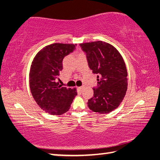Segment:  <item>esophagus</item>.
Returning <instances> with one entry per match:
<instances>
[{"mask_svg": "<svg viewBox=\"0 0 160 160\" xmlns=\"http://www.w3.org/2000/svg\"><path fill=\"white\" fill-rule=\"evenodd\" d=\"M82 88H83V87H82V86L79 87V88H78V90H79L81 92V91H82Z\"/></svg>", "mask_w": 160, "mask_h": 160, "instance_id": "1", "label": "esophagus"}]
</instances>
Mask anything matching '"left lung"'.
Returning a JSON list of instances; mask_svg holds the SVG:
<instances>
[{"instance_id": "left-lung-1", "label": "left lung", "mask_w": 160, "mask_h": 160, "mask_svg": "<svg viewBox=\"0 0 160 160\" xmlns=\"http://www.w3.org/2000/svg\"><path fill=\"white\" fill-rule=\"evenodd\" d=\"M79 46L98 81L93 88V97L88 100V107L99 113L112 112L123 101L128 86V73L122 56L112 45L102 41Z\"/></svg>"}]
</instances>
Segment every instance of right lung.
I'll return each instance as SVG.
<instances>
[{
    "mask_svg": "<svg viewBox=\"0 0 160 160\" xmlns=\"http://www.w3.org/2000/svg\"><path fill=\"white\" fill-rule=\"evenodd\" d=\"M77 44H55L47 46L32 61L29 87L37 104L51 115H61L69 110L76 89L59 85V72L63 69L65 56L72 53Z\"/></svg>",
    "mask_w": 160,
    "mask_h": 160,
    "instance_id": "add662e5",
    "label": "right lung"
}]
</instances>
